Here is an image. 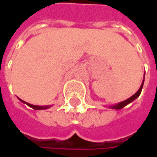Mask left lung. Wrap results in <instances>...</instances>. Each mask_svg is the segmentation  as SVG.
Returning <instances> with one entry per match:
<instances>
[{
  "label": "left lung",
  "mask_w": 157,
  "mask_h": 157,
  "mask_svg": "<svg viewBox=\"0 0 157 157\" xmlns=\"http://www.w3.org/2000/svg\"><path fill=\"white\" fill-rule=\"evenodd\" d=\"M143 83H144V78H143V80H142V85H141V86H140L139 90L136 92V94H134V95H132V96H131L130 98H128V100H124V101H121V102L117 103V104H115V105H110V106H109V108H111V109H116V110H120V109L123 108L124 106H126L127 105H128L129 103L133 102L134 100H136V99H137V98L140 96V94H141V93H142V87H143Z\"/></svg>",
  "instance_id": "left-lung-1"
}]
</instances>
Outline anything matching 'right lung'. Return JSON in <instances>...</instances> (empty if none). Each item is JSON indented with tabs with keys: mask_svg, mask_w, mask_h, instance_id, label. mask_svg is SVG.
<instances>
[{
	"mask_svg": "<svg viewBox=\"0 0 157 157\" xmlns=\"http://www.w3.org/2000/svg\"><path fill=\"white\" fill-rule=\"evenodd\" d=\"M19 99V98H18ZM20 101H21L22 103H25L26 105H28L29 106H30L31 108H33L35 110H45V109H48V108H50V107H52V105H32V104H29V103H27V102H25V101H23L21 99H19Z\"/></svg>",
	"mask_w": 157,
	"mask_h": 157,
	"instance_id": "obj_1",
	"label": "right lung"
}]
</instances>
